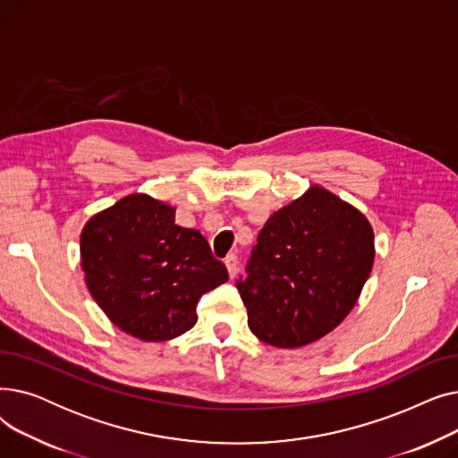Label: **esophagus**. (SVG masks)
Segmentation results:
<instances>
[{
    "mask_svg": "<svg viewBox=\"0 0 458 458\" xmlns=\"http://www.w3.org/2000/svg\"><path fill=\"white\" fill-rule=\"evenodd\" d=\"M225 266H226V269H228L230 278H233V276L237 275V271H239V261H237V256H235V254L226 256V259H225Z\"/></svg>",
    "mask_w": 458,
    "mask_h": 458,
    "instance_id": "obj_1",
    "label": "esophagus"
}]
</instances>
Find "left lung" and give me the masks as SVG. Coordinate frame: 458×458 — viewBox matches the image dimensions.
Wrapping results in <instances>:
<instances>
[{
    "label": "left lung",
    "instance_id": "left-lung-1",
    "mask_svg": "<svg viewBox=\"0 0 458 458\" xmlns=\"http://www.w3.org/2000/svg\"><path fill=\"white\" fill-rule=\"evenodd\" d=\"M375 259L373 228L354 206L311 185L263 225L235 287L263 344L318 342L356 304Z\"/></svg>",
    "mask_w": 458,
    "mask_h": 458
}]
</instances>
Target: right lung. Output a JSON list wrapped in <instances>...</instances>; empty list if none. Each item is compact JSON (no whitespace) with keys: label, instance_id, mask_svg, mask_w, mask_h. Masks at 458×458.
I'll list each match as a JSON object with an SVG mask.
<instances>
[{"label":"right lung","instance_id":"right-lung-1","mask_svg":"<svg viewBox=\"0 0 458 458\" xmlns=\"http://www.w3.org/2000/svg\"><path fill=\"white\" fill-rule=\"evenodd\" d=\"M80 250L96 304L142 342L173 340L195 327L200 297L228 280L199 230L178 226L173 206L139 192L96 213Z\"/></svg>","mask_w":458,"mask_h":458}]
</instances>
